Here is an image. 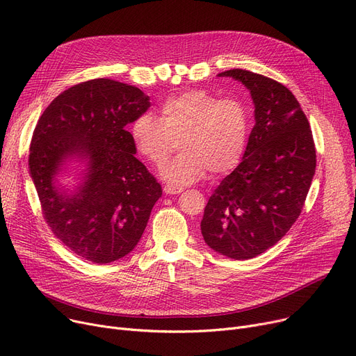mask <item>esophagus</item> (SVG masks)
<instances>
[{
    "label": "esophagus",
    "instance_id": "obj_1",
    "mask_svg": "<svg viewBox=\"0 0 356 356\" xmlns=\"http://www.w3.org/2000/svg\"><path fill=\"white\" fill-rule=\"evenodd\" d=\"M163 191H164L165 195H179V193H181L180 188H175V186H170V184H165Z\"/></svg>",
    "mask_w": 356,
    "mask_h": 356
}]
</instances>
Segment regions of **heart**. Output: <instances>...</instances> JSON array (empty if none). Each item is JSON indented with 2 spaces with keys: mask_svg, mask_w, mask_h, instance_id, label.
<instances>
[{
  "mask_svg": "<svg viewBox=\"0 0 356 356\" xmlns=\"http://www.w3.org/2000/svg\"><path fill=\"white\" fill-rule=\"evenodd\" d=\"M137 152L149 163L161 164L177 141L183 153L161 167L160 175L184 186L207 176L227 173L239 163L248 138V112L236 99H220L202 89L167 98L160 120L140 114L129 127Z\"/></svg>",
  "mask_w": 356,
  "mask_h": 356,
  "instance_id": "1",
  "label": "heart"
}]
</instances>
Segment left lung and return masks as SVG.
<instances>
[{"mask_svg":"<svg viewBox=\"0 0 356 356\" xmlns=\"http://www.w3.org/2000/svg\"><path fill=\"white\" fill-rule=\"evenodd\" d=\"M218 76L250 90L255 125L242 161L209 197L200 229L213 251L250 259L275 245L300 216L316 148L305 112L284 85L244 69Z\"/></svg>","mask_w":356,"mask_h":356,"instance_id":"8db88e82","label":"left lung"}]
</instances>
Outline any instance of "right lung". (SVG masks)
<instances>
[{
	"mask_svg": "<svg viewBox=\"0 0 356 356\" xmlns=\"http://www.w3.org/2000/svg\"><path fill=\"white\" fill-rule=\"evenodd\" d=\"M149 105L136 86L92 79L56 97L34 128L29 170L43 216L63 245L90 263L133 251L161 197L127 131ZM73 161L86 168L70 191L57 177Z\"/></svg>",
	"mask_w": 356,
	"mask_h": 356,
	"instance_id": "1",
	"label": "right lung"
}]
</instances>
